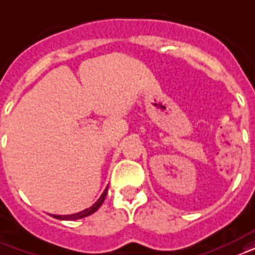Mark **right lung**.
Returning <instances> with one entry per match:
<instances>
[{"label":"right lung","instance_id":"1","mask_svg":"<svg viewBox=\"0 0 255 255\" xmlns=\"http://www.w3.org/2000/svg\"><path fill=\"white\" fill-rule=\"evenodd\" d=\"M107 193H108V188L104 190L103 195L100 196V199L94 203L90 208H86L84 211H81L78 214H73V215H52L55 219H59V220H77V219H82V218H86V216H89V215L94 214L97 209L101 207V204L104 203V200L107 197Z\"/></svg>","mask_w":255,"mask_h":255}]
</instances>
